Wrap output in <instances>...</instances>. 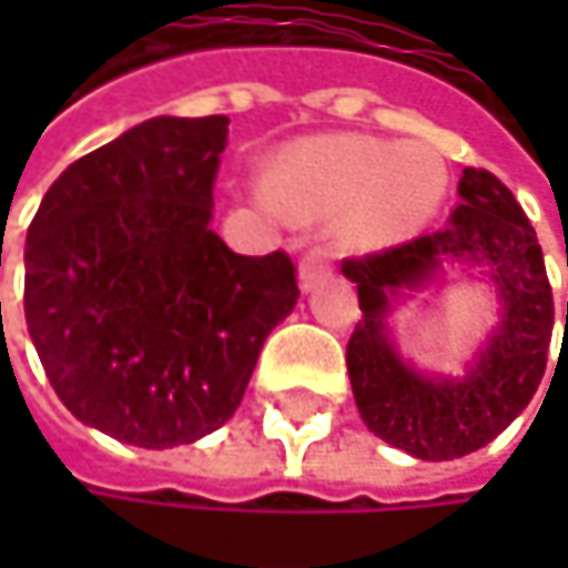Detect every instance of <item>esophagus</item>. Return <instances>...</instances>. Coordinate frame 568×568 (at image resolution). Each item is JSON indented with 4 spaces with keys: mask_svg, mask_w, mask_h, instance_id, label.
<instances>
[{
    "mask_svg": "<svg viewBox=\"0 0 568 568\" xmlns=\"http://www.w3.org/2000/svg\"><path fill=\"white\" fill-rule=\"evenodd\" d=\"M328 270H332V266H328V246H312V250L302 256V263H298V283L308 292V288H315V285L328 276Z\"/></svg>",
    "mask_w": 568,
    "mask_h": 568,
    "instance_id": "esophagus-1",
    "label": "esophagus"
}]
</instances>
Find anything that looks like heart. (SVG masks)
Returning a JSON list of instances; mask_svg holds the SVG:
<instances>
[{"instance_id": "heart-1", "label": "heart", "mask_w": 568, "mask_h": 568, "mask_svg": "<svg viewBox=\"0 0 568 568\" xmlns=\"http://www.w3.org/2000/svg\"><path fill=\"white\" fill-rule=\"evenodd\" d=\"M276 183L288 203L352 216L362 243H392L434 216L447 193V171L427 148L375 138H328L285 151Z\"/></svg>"}]
</instances>
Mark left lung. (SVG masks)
I'll return each instance as SVG.
<instances>
[{
  "label": "left lung",
  "instance_id": "8db88e82",
  "mask_svg": "<svg viewBox=\"0 0 568 568\" xmlns=\"http://www.w3.org/2000/svg\"><path fill=\"white\" fill-rule=\"evenodd\" d=\"M457 193L447 226L342 263L362 305L345 352L355 404L375 437L420 460H454L487 447L532 400L552 338V285L510 186L484 168H467ZM447 255L487 262L505 298V325L464 383L410 373L384 338L390 295L429 278Z\"/></svg>",
  "mask_w": 568,
  "mask_h": 568
}]
</instances>
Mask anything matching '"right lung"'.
Returning <instances> with one entry per match:
<instances>
[{
	"instance_id": "1",
	"label": "right lung",
	"mask_w": 568,
	"mask_h": 568,
	"mask_svg": "<svg viewBox=\"0 0 568 568\" xmlns=\"http://www.w3.org/2000/svg\"><path fill=\"white\" fill-rule=\"evenodd\" d=\"M230 118H151L78 158L26 240V322L61 404L164 450L223 427L298 298L288 253L213 230Z\"/></svg>"
}]
</instances>
